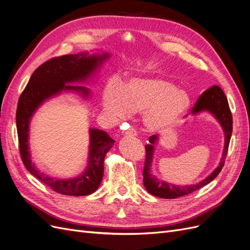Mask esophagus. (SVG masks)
Wrapping results in <instances>:
<instances>
[{
    "instance_id": "34e87169",
    "label": "esophagus",
    "mask_w": 250,
    "mask_h": 250,
    "mask_svg": "<svg viewBox=\"0 0 250 250\" xmlns=\"http://www.w3.org/2000/svg\"><path fill=\"white\" fill-rule=\"evenodd\" d=\"M124 134H127V135H137V130H135L133 127H129V128H128V129L124 132Z\"/></svg>"
}]
</instances>
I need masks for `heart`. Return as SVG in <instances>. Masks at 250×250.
Masks as SVG:
<instances>
[{
	"instance_id": "b5f03b06",
	"label": "heart",
	"mask_w": 250,
	"mask_h": 250,
	"mask_svg": "<svg viewBox=\"0 0 250 250\" xmlns=\"http://www.w3.org/2000/svg\"><path fill=\"white\" fill-rule=\"evenodd\" d=\"M102 106L113 120L124 119L129 112H143L148 130L164 131L186 115L191 98L167 78L133 77L122 83L109 81L102 95Z\"/></svg>"
}]
</instances>
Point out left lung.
<instances>
[{
	"instance_id": "1",
	"label": "left lung",
	"mask_w": 250,
	"mask_h": 250,
	"mask_svg": "<svg viewBox=\"0 0 250 250\" xmlns=\"http://www.w3.org/2000/svg\"><path fill=\"white\" fill-rule=\"evenodd\" d=\"M201 111H208L213 115L219 123H220L222 129L224 131V149L221 157V162L219 164L218 167L211 172L209 175L201 180L200 183L191 185V186H174L172 184L165 183L163 180L157 179L154 175L151 173L150 167L151 163H152L153 152H154V145L158 141V135L154 134L152 137L149 138L150 144L146 145V161L145 166H144L143 171V181L144 186H145L146 190L153 196L160 198L166 199H174L181 197L188 194H191L195 191L199 190L200 188L207 186L209 184L211 180H214L218 174L221 172L226 154H228V150L229 146V141L231 138L232 132V116L229 109V105L228 98L225 97L223 90L218 85L211 86L210 88L207 89L200 97L199 99L194 105L192 108L193 115H197Z\"/></svg>"
}]
</instances>
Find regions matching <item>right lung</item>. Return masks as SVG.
Here are the masks:
<instances>
[{
	"label": "right lung",
	"mask_w": 250,
	"mask_h": 250,
	"mask_svg": "<svg viewBox=\"0 0 250 250\" xmlns=\"http://www.w3.org/2000/svg\"><path fill=\"white\" fill-rule=\"evenodd\" d=\"M108 57V53L88 55V53L82 52L52 58L34 71L19 99L17 128L21 161L33 176L56 193L86 196L96 192L103 178L104 157L115 141L104 130L90 128L88 164L85 171L75 178H53L37 170L31 161L28 143L30 121L44 101L62 92H76L83 98H87L90 95L87 87L67 83L86 81Z\"/></svg>",
	"instance_id": "right-lung-1"
}]
</instances>
